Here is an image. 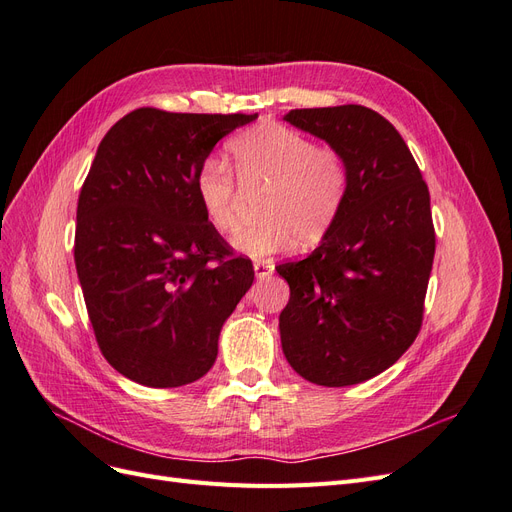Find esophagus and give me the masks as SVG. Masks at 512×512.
Returning a JSON list of instances; mask_svg holds the SVG:
<instances>
[{
	"label": "esophagus",
	"instance_id": "1",
	"mask_svg": "<svg viewBox=\"0 0 512 512\" xmlns=\"http://www.w3.org/2000/svg\"><path fill=\"white\" fill-rule=\"evenodd\" d=\"M273 269H275V265H273L271 260H256V262H254V273H256V277H267V275L273 273Z\"/></svg>",
	"mask_w": 512,
	"mask_h": 512
}]
</instances>
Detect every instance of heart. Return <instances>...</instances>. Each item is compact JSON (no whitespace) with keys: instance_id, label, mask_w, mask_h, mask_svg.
<instances>
[{"instance_id":"heart-1","label":"heart","mask_w":512,"mask_h":512,"mask_svg":"<svg viewBox=\"0 0 512 512\" xmlns=\"http://www.w3.org/2000/svg\"><path fill=\"white\" fill-rule=\"evenodd\" d=\"M228 158L245 188L265 185L258 205L262 220L232 237L235 250L265 258L290 250L297 241L316 245L329 235L348 194L350 173L342 151L316 145L280 123H262L232 138ZM194 192L215 230L226 235L237 228V185L224 160L200 162Z\"/></svg>"}]
</instances>
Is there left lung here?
I'll return each instance as SVG.
<instances>
[{"instance_id": "obj_1", "label": "left lung", "mask_w": 512, "mask_h": 512, "mask_svg": "<svg viewBox=\"0 0 512 512\" xmlns=\"http://www.w3.org/2000/svg\"><path fill=\"white\" fill-rule=\"evenodd\" d=\"M284 119L342 151L350 181L316 250L275 267L290 286L282 350L309 382L359 384L389 369L421 331L436 254L429 190L393 123L367 106L294 108Z\"/></svg>"}]
</instances>
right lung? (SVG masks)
<instances>
[{"mask_svg": "<svg viewBox=\"0 0 512 512\" xmlns=\"http://www.w3.org/2000/svg\"><path fill=\"white\" fill-rule=\"evenodd\" d=\"M258 115L136 108L106 132L76 207L74 262L96 342L119 374L173 389L203 378L254 282L198 205L220 138Z\"/></svg>", "mask_w": 512, "mask_h": 512, "instance_id": "1", "label": "right lung"}]
</instances>
